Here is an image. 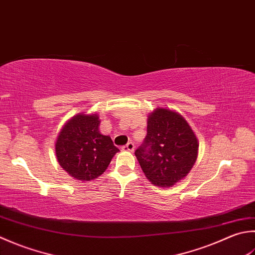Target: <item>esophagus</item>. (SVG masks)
Wrapping results in <instances>:
<instances>
[{"instance_id":"esophagus-1","label":"esophagus","mask_w":255,"mask_h":255,"mask_svg":"<svg viewBox=\"0 0 255 255\" xmlns=\"http://www.w3.org/2000/svg\"><path fill=\"white\" fill-rule=\"evenodd\" d=\"M133 149H134V144L132 142H128L127 144H125V146L122 147L123 151H133Z\"/></svg>"}]
</instances>
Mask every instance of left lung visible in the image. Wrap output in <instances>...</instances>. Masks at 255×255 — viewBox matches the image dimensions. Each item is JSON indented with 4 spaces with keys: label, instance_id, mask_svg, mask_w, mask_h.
<instances>
[{
    "label": "left lung",
    "instance_id": "obj_1",
    "mask_svg": "<svg viewBox=\"0 0 255 255\" xmlns=\"http://www.w3.org/2000/svg\"><path fill=\"white\" fill-rule=\"evenodd\" d=\"M198 148V139L186 119L159 107L148 116L147 136L134 156L149 181L167 188L190 172Z\"/></svg>",
    "mask_w": 255,
    "mask_h": 255
}]
</instances>
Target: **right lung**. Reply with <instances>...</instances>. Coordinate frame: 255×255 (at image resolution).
Returning <instances> with one entry per match:
<instances>
[{
    "mask_svg": "<svg viewBox=\"0 0 255 255\" xmlns=\"http://www.w3.org/2000/svg\"><path fill=\"white\" fill-rule=\"evenodd\" d=\"M98 115L78 114L64 125L55 151L58 163L69 176L91 181L105 172L119 151L112 138L99 132Z\"/></svg>",
    "mask_w": 255,
    "mask_h": 255,
    "instance_id": "right-lung-1",
    "label": "right lung"
}]
</instances>
